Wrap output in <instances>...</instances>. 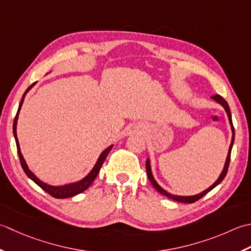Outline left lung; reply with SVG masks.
I'll list each match as a JSON object with an SVG mask.
<instances>
[{"instance_id": "1", "label": "left lung", "mask_w": 251, "mask_h": 251, "mask_svg": "<svg viewBox=\"0 0 251 251\" xmlns=\"http://www.w3.org/2000/svg\"><path fill=\"white\" fill-rule=\"evenodd\" d=\"M211 99L213 100H216L217 103H219L220 105H221L224 109H226V114H227V117H228V121H229V125H231V129H232V141H231V145H229V148H228V152H227V157H226V163H224V168L223 170L221 172V175H220V176L218 177V180L214 182L212 185L210 187H208L207 190H204L203 192L197 194V195H193V196H178V195H173V194H170L168 193L166 190H163V188L159 185L156 182V180L154 178V176H152V172H151V160L150 158H147L146 159V173H147V176H148V180L151 181V185L154 186L156 190L159 192L160 194H162V195H165L167 197H169L170 199H173V201H180V202H185V203H192V202H195L197 201L198 199H201V197H203L204 195H206L207 193L210 192L211 190H213L214 187H216L217 185H219L220 183H221L223 181V178L226 177V173H227V170H228V166H229V160H231V151H232V147H233V144H234V139H235V131H234V126H233V122H232V116H231V110H229V107H228V104L226 103V100L223 99L222 96H220L219 94L217 95H213L211 96Z\"/></svg>"}]
</instances>
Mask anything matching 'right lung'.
<instances>
[{
  "label": "right lung",
  "instance_id": "obj_1",
  "mask_svg": "<svg viewBox=\"0 0 251 251\" xmlns=\"http://www.w3.org/2000/svg\"><path fill=\"white\" fill-rule=\"evenodd\" d=\"M35 84L32 83L31 85L29 86V88L25 90V92L23 95V99L22 100H20V104H19V107H18V110H17V114H16V117H15L14 119V125H13V132H14V136H15V141H16V145H17V152H18V156H19V160H20V163H22V167L24 169V171L25 175H27V176L29 178H31V180L37 184V185H39L41 188H42L43 191H45L47 193H49L50 196H53L55 198H58V199H63V198H69V197H73V196H75L78 195V194L84 192L85 190H88V188L90 187V185L92 183H93V181L95 180V177L97 176V175H99V172L100 170L101 166H103V163L106 159L107 155L109 154V151H111V148L114 145H110L106 148V150L103 151V152L100 155L99 159H97L95 166L93 167V169L90 171V173L88 176H86L85 177H83L82 180H80L78 182H75V183H69V184H66V185H61V186H53V185H49V184L44 183L43 181H41L40 178H38L37 176H34V173H32L31 171L29 170V168L27 166V163H25V160L24 159L23 157V154L22 151H20V147H19V142H18V139H17V132H16V129H17V120H18V115H19V111H20V108H22L23 106V103H24V100H25V94L28 93V92L30 91V89L32 88V86Z\"/></svg>",
  "mask_w": 251,
  "mask_h": 251
}]
</instances>
